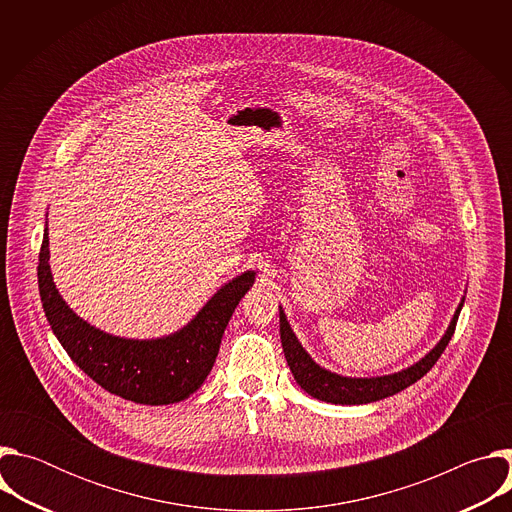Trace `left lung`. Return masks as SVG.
Listing matches in <instances>:
<instances>
[{
	"label": "left lung",
	"mask_w": 512,
	"mask_h": 512,
	"mask_svg": "<svg viewBox=\"0 0 512 512\" xmlns=\"http://www.w3.org/2000/svg\"><path fill=\"white\" fill-rule=\"evenodd\" d=\"M464 298L458 304L454 318L446 330V334L440 338L423 358H419L411 367L393 373V375H383V377H344L338 373H332L320 364L306 352L298 336L291 330L283 308L279 306V334H281V346L283 354L287 360V367L294 375L296 383L314 399L334 403V405H364V403H373L381 401L385 397H391L409 385L417 383L431 367L437 362V358L442 356L446 350L448 342L454 336L458 316L462 312Z\"/></svg>",
	"instance_id": "8db88e82"
}]
</instances>
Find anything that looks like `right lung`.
Here are the masks:
<instances>
[{"label":"right lung","mask_w":512,"mask_h":512,"mask_svg":"<svg viewBox=\"0 0 512 512\" xmlns=\"http://www.w3.org/2000/svg\"><path fill=\"white\" fill-rule=\"evenodd\" d=\"M48 227L44 229L38 287L46 320L72 362L105 391L141 405H170L200 389L241 298L255 283L245 271L225 283L178 332L137 340L103 332L68 308L50 271Z\"/></svg>","instance_id":"1"}]
</instances>
